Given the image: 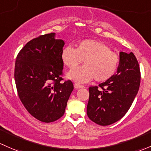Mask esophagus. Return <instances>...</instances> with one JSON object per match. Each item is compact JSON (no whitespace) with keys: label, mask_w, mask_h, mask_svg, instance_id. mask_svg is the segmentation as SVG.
Segmentation results:
<instances>
[{"label":"esophagus","mask_w":151,"mask_h":151,"mask_svg":"<svg viewBox=\"0 0 151 151\" xmlns=\"http://www.w3.org/2000/svg\"><path fill=\"white\" fill-rule=\"evenodd\" d=\"M74 88H75V89H80V88H84L83 85H80V84H77V83L74 84Z\"/></svg>","instance_id":"esophagus-1"}]
</instances>
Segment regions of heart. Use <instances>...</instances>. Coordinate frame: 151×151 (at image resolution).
Wrapping results in <instances>:
<instances>
[{"label":"heart","mask_w":151,"mask_h":151,"mask_svg":"<svg viewBox=\"0 0 151 151\" xmlns=\"http://www.w3.org/2000/svg\"><path fill=\"white\" fill-rule=\"evenodd\" d=\"M61 59L65 66L74 69L83 61L85 66L69 71L67 77L84 83L95 78L97 82H105L115 74L119 65V56L101 41L83 40L77 42L75 48L63 47Z\"/></svg>","instance_id":"obj_1"}]
</instances>
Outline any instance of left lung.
<instances>
[{
	"instance_id": "1",
	"label": "left lung",
	"mask_w": 151,
	"mask_h": 151,
	"mask_svg": "<svg viewBox=\"0 0 151 151\" xmlns=\"http://www.w3.org/2000/svg\"><path fill=\"white\" fill-rule=\"evenodd\" d=\"M119 57L116 74L98 86L89 88L87 114L91 121L101 126L121 119L139 90L140 70L135 55L132 52H120Z\"/></svg>"
}]
</instances>
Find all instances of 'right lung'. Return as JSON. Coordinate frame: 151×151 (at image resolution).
I'll return each instance as SVG.
<instances>
[{
    "mask_svg": "<svg viewBox=\"0 0 151 151\" xmlns=\"http://www.w3.org/2000/svg\"><path fill=\"white\" fill-rule=\"evenodd\" d=\"M63 40L55 33L40 35L28 42L17 56L14 79L17 93L27 111L39 121L49 123L64 114L74 85L63 80L61 53Z\"/></svg>",
    "mask_w": 151,
    "mask_h": 151,
    "instance_id": "obj_1",
    "label": "right lung"
}]
</instances>
